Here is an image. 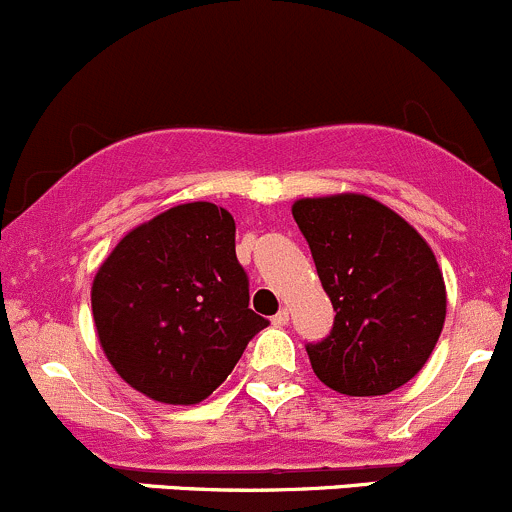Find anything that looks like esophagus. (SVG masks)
Returning a JSON list of instances; mask_svg holds the SVG:
<instances>
[{
	"label": "esophagus",
	"mask_w": 512,
	"mask_h": 512,
	"mask_svg": "<svg viewBox=\"0 0 512 512\" xmlns=\"http://www.w3.org/2000/svg\"><path fill=\"white\" fill-rule=\"evenodd\" d=\"M287 322H289V309H280V312L272 317V324H275V327H285Z\"/></svg>",
	"instance_id": "esophagus-1"
}]
</instances>
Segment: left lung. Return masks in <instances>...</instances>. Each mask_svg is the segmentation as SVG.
I'll return each instance as SVG.
<instances>
[{
  "label": "left lung",
  "mask_w": 512,
  "mask_h": 512,
  "mask_svg": "<svg viewBox=\"0 0 512 512\" xmlns=\"http://www.w3.org/2000/svg\"><path fill=\"white\" fill-rule=\"evenodd\" d=\"M292 215L337 312L332 332L307 344L322 384L381 396L411 381L446 322L436 255L401 215L359 193L302 198Z\"/></svg>",
  "instance_id": "8db88e82"
}]
</instances>
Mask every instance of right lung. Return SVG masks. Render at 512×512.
<instances>
[{"mask_svg":"<svg viewBox=\"0 0 512 512\" xmlns=\"http://www.w3.org/2000/svg\"><path fill=\"white\" fill-rule=\"evenodd\" d=\"M103 354L126 384L160 404L208 399L267 319L250 309L235 220L185 203L133 227L91 287Z\"/></svg>","mask_w":512,"mask_h":512,"instance_id":"add662e5","label":"right lung"}]
</instances>
